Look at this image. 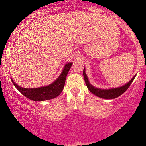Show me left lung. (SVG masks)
<instances>
[{"label": "left lung", "instance_id": "obj_1", "mask_svg": "<svg viewBox=\"0 0 146 146\" xmlns=\"http://www.w3.org/2000/svg\"><path fill=\"white\" fill-rule=\"evenodd\" d=\"M83 76L85 84H86L88 90H89L93 95H96V96L99 97V98H103V99L107 100L114 99V98H118L119 96L122 95L123 92H126V90L129 88V86L131 85V82L133 81L135 77H136V76H134L132 78L131 80L128 82V83L123 85V86L119 87V88H110V89H101V88H95L93 85H91L90 82H89V80H88V76H87L86 73H85V68L83 69Z\"/></svg>", "mask_w": 146, "mask_h": 146}]
</instances>
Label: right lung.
<instances>
[{"instance_id":"add662e5","label":"right lung","mask_w":146,"mask_h":146,"mask_svg":"<svg viewBox=\"0 0 146 146\" xmlns=\"http://www.w3.org/2000/svg\"><path fill=\"white\" fill-rule=\"evenodd\" d=\"M72 65H73V63H67L65 65L64 69L58 78L52 83L46 86L36 88H25L17 85L13 81V79H11V80L15 88L24 96L31 100L44 101L47 100L54 99L58 97L64 90L66 76Z\"/></svg>"}]
</instances>
